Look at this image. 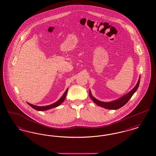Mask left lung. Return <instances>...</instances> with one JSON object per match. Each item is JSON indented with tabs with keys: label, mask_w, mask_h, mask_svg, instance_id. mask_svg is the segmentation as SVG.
Segmentation results:
<instances>
[{
	"label": "left lung",
	"mask_w": 156,
	"mask_h": 156,
	"mask_svg": "<svg viewBox=\"0 0 156 156\" xmlns=\"http://www.w3.org/2000/svg\"><path fill=\"white\" fill-rule=\"evenodd\" d=\"M140 80V76L139 77V81L137 82L136 85L134 87L133 89H132V90H130L129 92H128L126 95H125L124 96L121 97L119 99H118L117 100H115V101H113L112 102H101V101L98 100L92 95L90 90H89V97L95 104L99 106L103 107L104 108L107 109H113V110L118 109L121 107H122L123 106H124L133 96L134 92L137 90V89L139 86Z\"/></svg>",
	"instance_id": "obj_1"
}]
</instances>
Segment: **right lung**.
Listing matches in <instances>:
<instances>
[{
  "instance_id": "add662e5",
  "label": "right lung",
  "mask_w": 156,
  "mask_h": 156,
  "mask_svg": "<svg viewBox=\"0 0 156 156\" xmlns=\"http://www.w3.org/2000/svg\"><path fill=\"white\" fill-rule=\"evenodd\" d=\"M68 89V88H67V90H66V92H64V94L62 95V97H61V98L59 99L58 101H57L56 102L51 104V105H47V106H36V105H34L29 104L28 102H27V104H29V105H30L31 108H33L35 110H37V111H47V110L52 109V108H54L58 106L59 105H60L61 104L64 102V101L65 100V98L66 97V95H67Z\"/></svg>"
}]
</instances>
